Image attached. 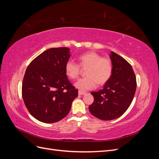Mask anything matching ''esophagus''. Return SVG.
<instances>
[{"mask_svg":"<svg viewBox=\"0 0 159 159\" xmlns=\"http://www.w3.org/2000/svg\"><path fill=\"white\" fill-rule=\"evenodd\" d=\"M78 94L80 95H85V92H84V91H78Z\"/></svg>","mask_w":159,"mask_h":159,"instance_id":"34e87169","label":"esophagus"}]
</instances>
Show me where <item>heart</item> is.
<instances>
[{"mask_svg": "<svg viewBox=\"0 0 159 159\" xmlns=\"http://www.w3.org/2000/svg\"><path fill=\"white\" fill-rule=\"evenodd\" d=\"M79 64L73 60L66 61V73L70 78L75 80L80 74V66L87 68L85 78L80 79L75 84L76 88L80 91H85L94 89L97 84L103 85L110 79L113 72L111 60L108 57H102L95 52H88L81 54L78 57Z\"/></svg>", "mask_w": 159, "mask_h": 159, "instance_id": "1", "label": "heart"}]
</instances>
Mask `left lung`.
Returning a JSON list of instances; mask_svg holds the SVG:
<instances>
[{"label":"left lung","instance_id":"8db88e82","mask_svg":"<svg viewBox=\"0 0 159 159\" xmlns=\"http://www.w3.org/2000/svg\"><path fill=\"white\" fill-rule=\"evenodd\" d=\"M109 57L113 64L111 77L102 89L91 93L94 101L89 107L94 117L105 121L117 119L126 111L137 88L136 77L131 65L113 52Z\"/></svg>","mask_w":159,"mask_h":159}]
</instances>
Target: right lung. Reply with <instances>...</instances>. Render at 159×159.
I'll return each mask as SVG.
<instances>
[{"instance_id":"1","label":"right lung","mask_w":159,"mask_h":159,"mask_svg":"<svg viewBox=\"0 0 159 159\" xmlns=\"http://www.w3.org/2000/svg\"><path fill=\"white\" fill-rule=\"evenodd\" d=\"M70 57L68 48H54L42 52L28 66L22 81V98L28 111L38 121H60L78 97V90L71 85L65 70Z\"/></svg>"}]
</instances>
